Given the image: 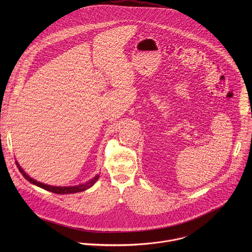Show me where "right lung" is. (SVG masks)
<instances>
[{
  "label": "right lung",
  "mask_w": 252,
  "mask_h": 252,
  "mask_svg": "<svg viewBox=\"0 0 252 252\" xmlns=\"http://www.w3.org/2000/svg\"><path fill=\"white\" fill-rule=\"evenodd\" d=\"M16 163V166L19 170V172L22 174V176L28 180L29 182H31L32 184L36 185L44 190H47V191H50L52 193H55V194H61V195H64V194H73V193H77V192H82L88 188H90L91 186H93L95 184V182L97 180H99L100 178V174H97L94 178H92L91 180L86 181L85 183H81V184H78V185H74V186H53V185H48V184H45V183H42V182H39L37 180L32 179L31 177H29L25 172L24 170L20 167L19 163L17 161H15Z\"/></svg>",
  "instance_id": "1"
}]
</instances>
